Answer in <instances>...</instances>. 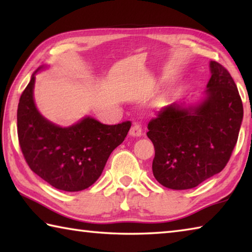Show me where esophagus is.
<instances>
[{
    "mask_svg": "<svg viewBox=\"0 0 252 252\" xmlns=\"http://www.w3.org/2000/svg\"><path fill=\"white\" fill-rule=\"evenodd\" d=\"M130 134L132 136H140L142 134V126L139 123H134L130 130Z\"/></svg>",
    "mask_w": 252,
    "mask_h": 252,
    "instance_id": "esophagus-1",
    "label": "esophagus"
}]
</instances>
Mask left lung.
Returning a JSON list of instances; mask_svg holds the SVG:
<instances>
[{
    "label": "left lung",
    "instance_id": "1",
    "mask_svg": "<svg viewBox=\"0 0 252 252\" xmlns=\"http://www.w3.org/2000/svg\"><path fill=\"white\" fill-rule=\"evenodd\" d=\"M210 71L203 101L164 106L148 125L153 176L169 189H191L222 171L237 143L244 118L237 85L220 63L211 61Z\"/></svg>",
    "mask_w": 252,
    "mask_h": 252
}]
</instances>
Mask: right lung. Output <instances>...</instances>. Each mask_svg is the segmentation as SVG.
I'll list each match as a JSON object with an SVG mask.
<instances>
[{
    "instance_id": "1",
    "label": "right lung",
    "mask_w": 252,
    "mask_h": 252,
    "mask_svg": "<svg viewBox=\"0 0 252 252\" xmlns=\"http://www.w3.org/2000/svg\"><path fill=\"white\" fill-rule=\"evenodd\" d=\"M34 82L33 74L18 106V136L24 159L34 173L59 190L87 189L101 176L111 152L125 141L131 122L106 126L87 117L69 127L55 126L36 109Z\"/></svg>"
}]
</instances>
